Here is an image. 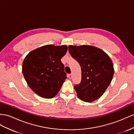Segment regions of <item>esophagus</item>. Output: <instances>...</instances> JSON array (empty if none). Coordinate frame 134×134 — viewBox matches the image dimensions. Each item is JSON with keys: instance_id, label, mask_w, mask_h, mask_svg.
<instances>
[{"instance_id": "obj_1", "label": "esophagus", "mask_w": 134, "mask_h": 134, "mask_svg": "<svg viewBox=\"0 0 134 134\" xmlns=\"http://www.w3.org/2000/svg\"><path fill=\"white\" fill-rule=\"evenodd\" d=\"M68 78L70 79H71L72 77V74H69V75H68Z\"/></svg>"}]
</instances>
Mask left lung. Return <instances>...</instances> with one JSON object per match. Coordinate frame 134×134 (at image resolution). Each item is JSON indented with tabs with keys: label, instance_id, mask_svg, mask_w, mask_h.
I'll return each instance as SVG.
<instances>
[{
	"label": "left lung",
	"instance_id": "1",
	"mask_svg": "<svg viewBox=\"0 0 134 134\" xmlns=\"http://www.w3.org/2000/svg\"><path fill=\"white\" fill-rule=\"evenodd\" d=\"M68 51L81 67V80L74 88L81 100L91 102L104 94L114 75L110 58L104 51L90 45H70Z\"/></svg>",
	"mask_w": 134,
	"mask_h": 134
}]
</instances>
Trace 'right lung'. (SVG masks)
Wrapping results in <instances>:
<instances>
[{"label": "right lung", "mask_w": 134, "mask_h": 134, "mask_svg": "<svg viewBox=\"0 0 134 134\" xmlns=\"http://www.w3.org/2000/svg\"><path fill=\"white\" fill-rule=\"evenodd\" d=\"M67 46L48 44L32 51L24 60L22 72L31 90L39 96L51 98L67 79L61 58Z\"/></svg>", "instance_id": "add662e5"}]
</instances>
